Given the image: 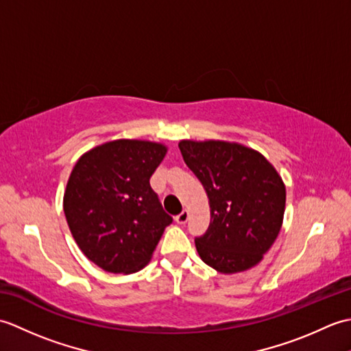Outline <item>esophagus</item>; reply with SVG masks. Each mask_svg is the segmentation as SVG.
<instances>
[{
    "label": "esophagus",
    "mask_w": 351,
    "mask_h": 351,
    "mask_svg": "<svg viewBox=\"0 0 351 351\" xmlns=\"http://www.w3.org/2000/svg\"><path fill=\"white\" fill-rule=\"evenodd\" d=\"M189 215H190V213L187 210H184L181 214L176 215L175 221L178 223V225H185V223H187V220H189Z\"/></svg>",
    "instance_id": "34e87169"
}]
</instances>
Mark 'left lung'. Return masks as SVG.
<instances>
[{
	"mask_svg": "<svg viewBox=\"0 0 351 351\" xmlns=\"http://www.w3.org/2000/svg\"><path fill=\"white\" fill-rule=\"evenodd\" d=\"M178 146L210 202V226L195 240L200 259L223 274L250 270L282 228L287 189L278 170L235 141L181 140Z\"/></svg>",
	"mask_w": 351,
	"mask_h": 351,
	"instance_id": "obj_1",
	"label": "left lung"
}]
</instances>
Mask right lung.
<instances>
[{
    "instance_id": "obj_1",
    "label": "right lung",
    "mask_w": 351,
    "mask_h": 351,
    "mask_svg": "<svg viewBox=\"0 0 351 351\" xmlns=\"http://www.w3.org/2000/svg\"><path fill=\"white\" fill-rule=\"evenodd\" d=\"M167 154L158 141L119 138L80 156L66 184L63 211L87 259L108 273L147 265L171 217L151 189Z\"/></svg>"
}]
</instances>
